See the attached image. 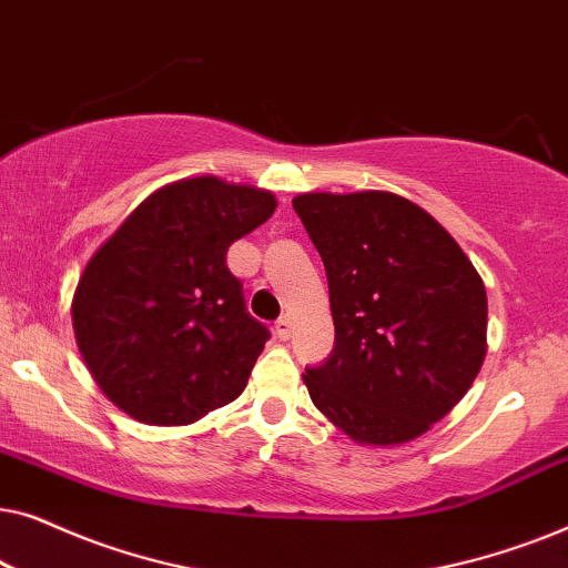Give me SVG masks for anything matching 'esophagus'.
<instances>
[{
	"label": "esophagus",
	"instance_id": "esophagus-1",
	"mask_svg": "<svg viewBox=\"0 0 568 568\" xmlns=\"http://www.w3.org/2000/svg\"><path fill=\"white\" fill-rule=\"evenodd\" d=\"M274 333H276L278 341H290V336H292V317L290 315L278 317L276 325H274Z\"/></svg>",
	"mask_w": 568,
	"mask_h": 568
}]
</instances>
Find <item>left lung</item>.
Instances as JSON below:
<instances>
[{"label": "left lung", "instance_id": "1", "mask_svg": "<svg viewBox=\"0 0 568 568\" xmlns=\"http://www.w3.org/2000/svg\"><path fill=\"white\" fill-rule=\"evenodd\" d=\"M328 274L336 346L315 408L356 445L395 447L453 410L486 359L488 302L455 237L390 191L292 199Z\"/></svg>", "mask_w": 568, "mask_h": 568}]
</instances>
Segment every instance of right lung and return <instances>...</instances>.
Masks as SVG:
<instances>
[{
  "mask_svg": "<svg viewBox=\"0 0 568 568\" xmlns=\"http://www.w3.org/2000/svg\"><path fill=\"white\" fill-rule=\"evenodd\" d=\"M276 196L216 175L150 193L92 253L72 297L80 354L105 398L150 426H189L245 390L268 341L227 247Z\"/></svg>",
  "mask_w": 568,
  "mask_h": 568,
  "instance_id": "right-lung-1",
  "label": "right lung"
}]
</instances>
